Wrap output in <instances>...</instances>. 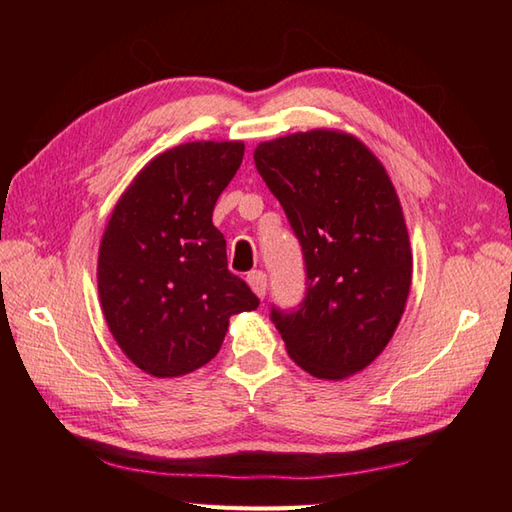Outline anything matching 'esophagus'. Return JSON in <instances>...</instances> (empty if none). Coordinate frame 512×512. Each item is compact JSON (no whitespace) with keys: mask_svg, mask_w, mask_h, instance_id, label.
Returning a JSON list of instances; mask_svg holds the SVG:
<instances>
[{"mask_svg":"<svg viewBox=\"0 0 512 512\" xmlns=\"http://www.w3.org/2000/svg\"><path fill=\"white\" fill-rule=\"evenodd\" d=\"M246 281H248V286L253 288L255 295L259 299H264V295H266V273H262V270H253V273H248Z\"/></svg>","mask_w":512,"mask_h":512,"instance_id":"1","label":"esophagus"}]
</instances>
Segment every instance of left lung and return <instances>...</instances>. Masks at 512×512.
<instances>
[{
  "label": "left lung",
  "instance_id": "1",
  "mask_svg": "<svg viewBox=\"0 0 512 512\" xmlns=\"http://www.w3.org/2000/svg\"><path fill=\"white\" fill-rule=\"evenodd\" d=\"M253 158L306 259L299 310L273 308L288 356L325 380L363 372L398 328L413 270L405 215L383 162L339 129L259 143Z\"/></svg>",
  "mask_w": 512,
  "mask_h": 512
}]
</instances>
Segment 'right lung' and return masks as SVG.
I'll return each instance as SVG.
<instances>
[{
  "label": "right lung",
  "mask_w": 512,
  "mask_h": 512,
  "mask_svg": "<svg viewBox=\"0 0 512 512\" xmlns=\"http://www.w3.org/2000/svg\"><path fill=\"white\" fill-rule=\"evenodd\" d=\"M244 158L242 140L162 151L118 198L99 248L103 317L145 374H191L220 352L228 319L259 299L226 266L213 209Z\"/></svg>",
  "instance_id": "right-lung-1"
}]
</instances>
